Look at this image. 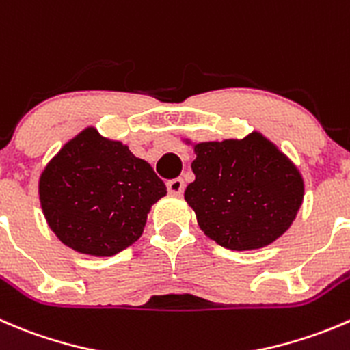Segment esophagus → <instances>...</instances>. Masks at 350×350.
Returning a JSON list of instances; mask_svg holds the SVG:
<instances>
[{"mask_svg":"<svg viewBox=\"0 0 350 350\" xmlns=\"http://www.w3.org/2000/svg\"><path fill=\"white\" fill-rule=\"evenodd\" d=\"M167 189L172 195H181L185 191V181L181 178L171 179V181H167Z\"/></svg>","mask_w":350,"mask_h":350,"instance_id":"esophagus-1","label":"esophagus"}]
</instances>
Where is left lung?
I'll list each match as a JSON object with an SVG mask.
<instances>
[{
	"instance_id": "8db88e82",
	"label": "left lung",
	"mask_w": 350,
	"mask_h": 350,
	"mask_svg": "<svg viewBox=\"0 0 350 350\" xmlns=\"http://www.w3.org/2000/svg\"><path fill=\"white\" fill-rule=\"evenodd\" d=\"M185 200L198 226L227 250H258L282 236L303 203L296 165L263 135L195 145Z\"/></svg>"
}]
</instances>
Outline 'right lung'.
<instances>
[{"mask_svg":"<svg viewBox=\"0 0 350 350\" xmlns=\"http://www.w3.org/2000/svg\"><path fill=\"white\" fill-rule=\"evenodd\" d=\"M167 193L147 161L87 128L42 171L39 198L59 241L78 253L113 256L144 232L147 213Z\"/></svg>","mask_w":350,"mask_h":350,"instance_id":"right-lung-1","label":"right lung"}]
</instances>
